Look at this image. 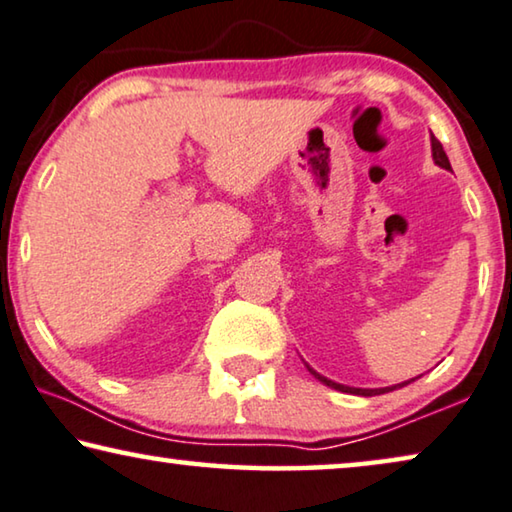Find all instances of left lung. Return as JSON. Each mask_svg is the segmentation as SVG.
Segmentation results:
<instances>
[{"instance_id": "1", "label": "left lung", "mask_w": 512, "mask_h": 512, "mask_svg": "<svg viewBox=\"0 0 512 512\" xmlns=\"http://www.w3.org/2000/svg\"><path fill=\"white\" fill-rule=\"evenodd\" d=\"M432 158H434V163H437L439 167H446V170H451V163H448V156H446V151H444V147H441V142L437 140V137L432 135ZM310 370V368H308ZM312 375H315L319 381H324L326 386H331V388H335V391H342V393H354V395H365V398H372V395H381V393H388V391H395V388H402V386H407L409 381H404V384H398V386H388V388H349V386H342V384H335V381H331V379H326V377H322V375H317L315 370H310ZM414 381V379H411Z\"/></svg>"}]
</instances>
